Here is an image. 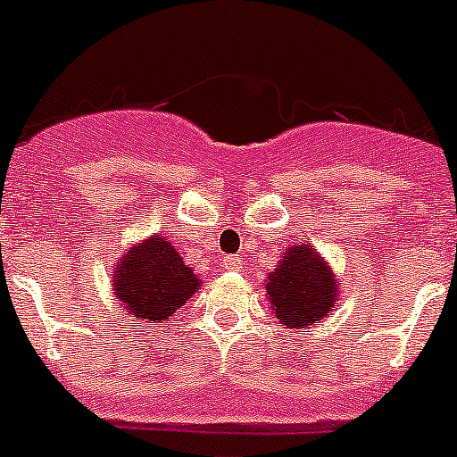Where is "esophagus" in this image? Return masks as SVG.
<instances>
[{
  "mask_svg": "<svg viewBox=\"0 0 457 457\" xmlns=\"http://www.w3.org/2000/svg\"><path fill=\"white\" fill-rule=\"evenodd\" d=\"M223 268L225 270H238L241 268V259H238V256H223Z\"/></svg>",
  "mask_w": 457,
  "mask_h": 457,
  "instance_id": "obj_1",
  "label": "esophagus"
}]
</instances>
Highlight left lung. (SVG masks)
I'll list each match as a JSON object with an SVG mask.
<instances>
[{
    "mask_svg": "<svg viewBox=\"0 0 457 457\" xmlns=\"http://www.w3.org/2000/svg\"><path fill=\"white\" fill-rule=\"evenodd\" d=\"M265 292L272 312L286 328L314 326L330 312L339 296L335 274L308 243L287 247L274 272H270Z\"/></svg>",
    "mask_w": 457,
    "mask_h": 457,
    "instance_id": "left-lung-1",
    "label": "left lung"
}]
</instances>
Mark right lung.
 <instances>
[{
  "label": "right lung",
  "instance_id": "add662e5",
  "mask_svg": "<svg viewBox=\"0 0 457 457\" xmlns=\"http://www.w3.org/2000/svg\"><path fill=\"white\" fill-rule=\"evenodd\" d=\"M201 278L180 259L167 238L149 237L131 247L116 268L118 299L134 317L162 323L196 295Z\"/></svg>",
  "mask_w": 457,
  "mask_h": 457
}]
</instances>
